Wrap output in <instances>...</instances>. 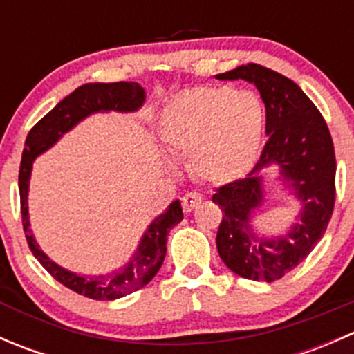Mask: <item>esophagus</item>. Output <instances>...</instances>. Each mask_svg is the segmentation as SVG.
I'll return each mask as SVG.
<instances>
[{
    "label": "esophagus",
    "mask_w": 354,
    "mask_h": 354,
    "mask_svg": "<svg viewBox=\"0 0 354 354\" xmlns=\"http://www.w3.org/2000/svg\"><path fill=\"white\" fill-rule=\"evenodd\" d=\"M181 200H183V210L188 214L194 209H197L200 202H202V197H200L198 194H185Z\"/></svg>",
    "instance_id": "esophagus-1"
}]
</instances>
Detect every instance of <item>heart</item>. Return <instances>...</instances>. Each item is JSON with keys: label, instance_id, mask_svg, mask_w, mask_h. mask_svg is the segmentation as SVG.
<instances>
[{"label": "heart", "instance_id": "heart-1", "mask_svg": "<svg viewBox=\"0 0 354 354\" xmlns=\"http://www.w3.org/2000/svg\"><path fill=\"white\" fill-rule=\"evenodd\" d=\"M266 109L257 94L231 85H200L178 94L159 116L164 149L187 157L195 178L227 185L243 178L259 157Z\"/></svg>", "mask_w": 354, "mask_h": 354}]
</instances>
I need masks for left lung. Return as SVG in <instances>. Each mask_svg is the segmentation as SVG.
Listing matches in <instances>:
<instances>
[{
    "label": "left lung",
    "mask_w": 354,
    "mask_h": 354,
    "mask_svg": "<svg viewBox=\"0 0 354 354\" xmlns=\"http://www.w3.org/2000/svg\"><path fill=\"white\" fill-rule=\"evenodd\" d=\"M216 78L255 85L266 104L269 135L252 173L212 195V202L224 212L217 230V252L238 276L272 283L299 266L326 233L335 200L334 145L322 114L291 78L257 63ZM270 169L299 207L293 223L274 237L260 234L254 226V217L266 201L265 178Z\"/></svg>",
    "instance_id": "8db88e82"
}]
</instances>
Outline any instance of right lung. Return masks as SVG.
<instances>
[{"mask_svg":"<svg viewBox=\"0 0 354 354\" xmlns=\"http://www.w3.org/2000/svg\"><path fill=\"white\" fill-rule=\"evenodd\" d=\"M145 88L137 82H114V84H85L75 88L70 95L59 101L27 135L20 162L19 188L22 203V223L27 243L41 266L63 286L92 299H118L151 283L166 257L167 233L183 219L180 200H174L160 216L152 219L142 234L137 250L127 263L106 274H77L58 266L41 245L35 241L28 217V188L34 160L48 152L56 142L78 123L99 113H135L144 106Z\"/></svg>","mask_w":354,"mask_h":354,"instance_id":"1","label":"right lung"}]
</instances>
